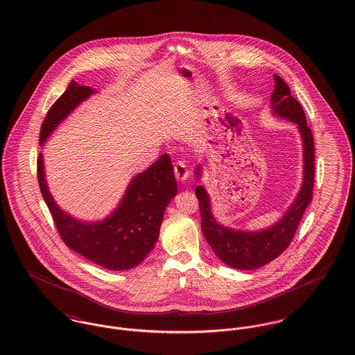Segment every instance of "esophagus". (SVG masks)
<instances>
[{
    "instance_id": "obj_1",
    "label": "esophagus",
    "mask_w": 355,
    "mask_h": 355,
    "mask_svg": "<svg viewBox=\"0 0 355 355\" xmlns=\"http://www.w3.org/2000/svg\"><path fill=\"white\" fill-rule=\"evenodd\" d=\"M174 174L180 182H185L189 178V171H188V166L185 164V162L178 160L174 164Z\"/></svg>"
}]
</instances>
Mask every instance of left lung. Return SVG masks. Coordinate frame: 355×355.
Wrapping results in <instances>:
<instances>
[{
	"label": "left lung",
	"instance_id": "left-lung-1",
	"mask_svg": "<svg viewBox=\"0 0 355 355\" xmlns=\"http://www.w3.org/2000/svg\"><path fill=\"white\" fill-rule=\"evenodd\" d=\"M275 89L271 96V109L276 117L288 119L298 126L304 147V180L293 204L275 225L257 230H236L220 225L212 215L211 200L202 185L196 187L201 214V230L215 254L229 267L236 270H256L272 261L290 245L300 222L313 196L315 182V143L311 128L300 102L291 95L286 81L274 75ZM202 168L195 170L197 178Z\"/></svg>",
	"mask_w": 355,
	"mask_h": 355
}]
</instances>
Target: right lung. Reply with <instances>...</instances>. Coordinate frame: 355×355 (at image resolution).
Segmentation results:
<instances>
[{
  "mask_svg": "<svg viewBox=\"0 0 355 355\" xmlns=\"http://www.w3.org/2000/svg\"><path fill=\"white\" fill-rule=\"evenodd\" d=\"M95 92L72 81L46 114L40 128V144ZM38 181L42 196L65 245L112 271L130 270L147 257L158 241L166 207L177 195L174 167L167 154L133 177L119 207L99 222H83L57 205L46 184L42 154L38 158Z\"/></svg>",
  "mask_w": 355,
  "mask_h": 355,
  "instance_id": "add662e5",
  "label": "right lung"
}]
</instances>
